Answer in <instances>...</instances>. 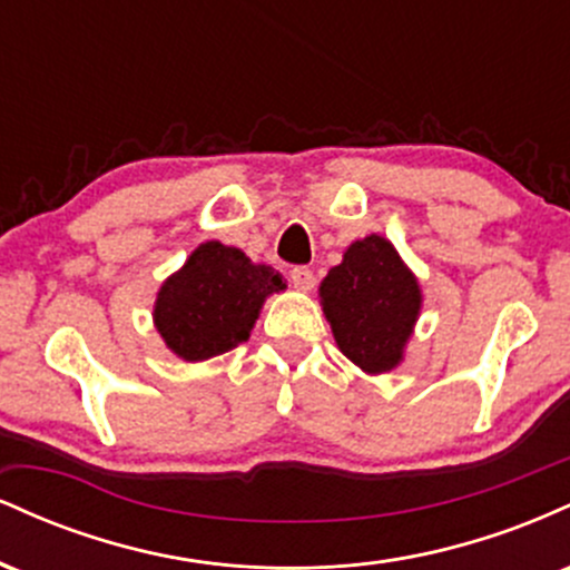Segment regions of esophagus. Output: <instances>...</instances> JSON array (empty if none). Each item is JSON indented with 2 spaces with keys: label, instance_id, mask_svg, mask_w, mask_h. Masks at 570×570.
Wrapping results in <instances>:
<instances>
[{
  "label": "esophagus",
  "instance_id": "34e87169",
  "mask_svg": "<svg viewBox=\"0 0 570 570\" xmlns=\"http://www.w3.org/2000/svg\"><path fill=\"white\" fill-rule=\"evenodd\" d=\"M289 278H292L294 289H299V292H311L313 286H316V276H313L311 267H294V271L289 273Z\"/></svg>",
  "mask_w": 570,
  "mask_h": 570
}]
</instances>
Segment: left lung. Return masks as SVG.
<instances>
[{"label": "left lung", "mask_w": 570, "mask_h": 570, "mask_svg": "<svg viewBox=\"0 0 570 570\" xmlns=\"http://www.w3.org/2000/svg\"><path fill=\"white\" fill-rule=\"evenodd\" d=\"M322 305L340 351L364 372L396 367L421 311V289L381 235L348 246L322 281Z\"/></svg>", "instance_id": "obj_1"}]
</instances>
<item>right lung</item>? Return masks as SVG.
<instances>
[{
    "label": "right lung",
    "instance_id": "obj_1",
    "mask_svg": "<svg viewBox=\"0 0 570 570\" xmlns=\"http://www.w3.org/2000/svg\"><path fill=\"white\" fill-rule=\"evenodd\" d=\"M284 286L273 267L254 265L240 248L208 240L163 284L155 324L174 353L203 362L248 340L265 297Z\"/></svg>",
    "mask_w": 570,
    "mask_h": 570
}]
</instances>
